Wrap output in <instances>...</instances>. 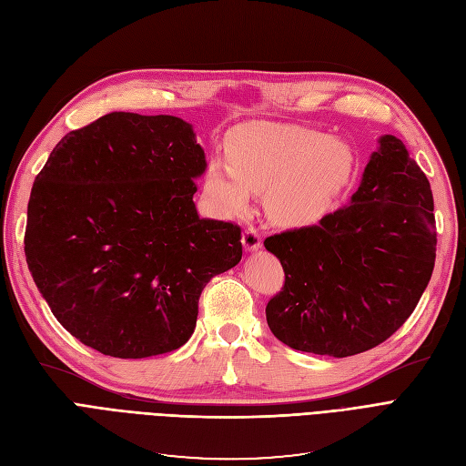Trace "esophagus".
<instances>
[{
  "label": "esophagus",
  "instance_id": "obj_1",
  "mask_svg": "<svg viewBox=\"0 0 466 466\" xmlns=\"http://www.w3.org/2000/svg\"><path fill=\"white\" fill-rule=\"evenodd\" d=\"M243 247L245 250H257L262 247V235L257 228H247L243 233Z\"/></svg>",
  "mask_w": 466,
  "mask_h": 466
}]
</instances>
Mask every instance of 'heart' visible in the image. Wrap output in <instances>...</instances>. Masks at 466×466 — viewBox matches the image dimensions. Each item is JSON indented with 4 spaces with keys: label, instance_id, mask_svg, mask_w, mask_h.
Listing matches in <instances>:
<instances>
[{
    "label": "heart",
    "instance_id": "obj_1",
    "mask_svg": "<svg viewBox=\"0 0 466 466\" xmlns=\"http://www.w3.org/2000/svg\"><path fill=\"white\" fill-rule=\"evenodd\" d=\"M229 167L208 165L204 190L225 216L243 214L248 192H265L270 216L309 225L327 214L351 175L350 149L301 126L258 124L231 139Z\"/></svg>",
    "mask_w": 466,
    "mask_h": 466
}]
</instances>
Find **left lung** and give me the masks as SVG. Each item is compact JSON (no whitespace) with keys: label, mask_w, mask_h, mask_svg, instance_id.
<instances>
[{"label":"left lung","mask_w":466,"mask_h":466,"mask_svg":"<svg viewBox=\"0 0 466 466\" xmlns=\"http://www.w3.org/2000/svg\"><path fill=\"white\" fill-rule=\"evenodd\" d=\"M351 200L311 228L266 237L286 281L266 305L279 342L348 358L397 332L435 264L430 180L394 136L379 139Z\"/></svg>","instance_id":"1"}]
</instances>
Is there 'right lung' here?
<instances>
[{
	"mask_svg": "<svg viewBox=\"0 0 466 466\" xmlns=\"http://www.w3.org/2000/svg\"><path fill=\"white\" fill-rule=\"evenodd\" d=\"M192 126L110 112L66 134L36 175L25 257L62 327L105 356L188 342L208 281L243 257L241 228L202 219Z\"/></svg>",
	"mask_w": 466,
	"mask_h": 466,
	"instance_id": "obj_1",
	"label": "right lung"
}]
</instances>
